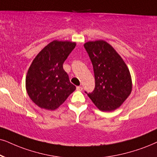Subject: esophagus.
Masks as SVG:
<instances>
[{
	"label": "esophagus",
	"mask_w": 157,
	"mask_h": 157,
	"mask_svg": "<svg viewBox=\"0 0 157 157\" xmlns=\"http://www.w3.org/2000/svg\"><path fill=\"white\" fill-rule=\"evenodd\" d=\"M76 89H77V90L81 91V90H82V87H81V86H77Z\"/></svg>",
	"instance_id": "esophagus-1"
}]
</instances>
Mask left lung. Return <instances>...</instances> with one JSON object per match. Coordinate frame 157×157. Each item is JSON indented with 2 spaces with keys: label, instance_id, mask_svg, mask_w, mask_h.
I'll use <instances>...</instances> for the list:
<instances>
[{
  "label": "left lung",
  "instance_id": "1",
  "mask_svg": "<svg viewBox=\"0 0 157 157\" xmlns=\"http://www.w3.org/2000/svg\"><path fill=\"white\" fill-rule=\"evenodd\" d=\"M84 47L92 62L95 76L94 90L85 93L101 111L115 110L131 93L130 71L120 56L106 41H90L85 43Z\"/></svg>",
  "mask_w": 157,
  "mask_h": 157
}]
</instances>
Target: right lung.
Masks as SVG:
<instances>
[{
    "label": "right lung",
    "mask_w": 157,
    "mask_h": 157,
    "mask_svg": "<svg viewBox=\"0 0 157 157\" xmlns=\"http://www.w3.org/2000/svg\"><path fill=\"white\" fill-rule=\"evenodd\" d=\"M76 43L53 40L35 57L26 77V89L31 100L42 109L55 110L74 92L63 64Z\"/></svg>",
    "instance_id": "obj_1"
}]
</instances>
